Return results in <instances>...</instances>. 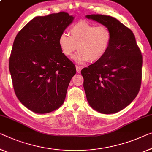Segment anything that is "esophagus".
I'll return each mask as SVG.
<instances>
[{
	"mask_svg": "<svg viewBox=\"0 0 152 152\" xmlns=\"http://www.w3.org/2000/svg\"><path fill=\"white\" fill-rule=\"evenodd\" d=\"M76 72H77V73H80V71H81V69H82V67H81L80 66H78V65H77V66H76Z\"/></svg>",
	"mask_w": 152,
	"mask_h": 152,
	"instance_id": "obj_1",
	"label": "esophagus"
}]
</instances>
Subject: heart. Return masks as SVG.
Wrapping results in <instances>:
<instances>
[{"label":"heart","mask_w":152,"mask_h":152,"mask_svg":"<svg viewBox=\"0 0 152 152\" xmlns=\"http://www.w3.org/2000/svg\"><path fill=\"white\" fill-rule=\"evenodd\" d=\"M70 36L63 33L58 37V46L62 53L83 64L87 61L96 62L102 59L109 49L112 33L106 26H96L87 21H79L69 28Z\"/></svg>","instance_id":"1"}]
</instances>
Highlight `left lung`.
I'll return each mask as SVG.
<instances>
[{
	"mask_svg": "<svg viewBox=\"0 0 152 152\" xmlns=\"http://www.w3.org/2000/svg\"><path fill=\"white\" fill-rule=\"evenodd\" d=\"M86 17L107 26L112 33L105 56L81 70L87 101L101 113H117L130 104L140 90L141 52L132 31L116 18L100 14Z\"/></svg>",
	"mask_w": 152,
	"mask_h": 152,
	"instance_id": "8db88e82",
	"label": "left lung"
}]
</instances>
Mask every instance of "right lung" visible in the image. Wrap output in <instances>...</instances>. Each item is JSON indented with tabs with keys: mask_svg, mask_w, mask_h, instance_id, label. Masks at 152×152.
Wrapping results in <instances>:
<instances>
[{
	"mask_svg": "<svg viewBox=\"0 0 152 152\" xmlns=\"http://www.w3.org/2000/svg\"><path fill=\"white\" fill-rule=\"evenodd\" d=\"M74 18L63 11L35 17L15 38L9 63L13 89L22 104L34 113H50L64 102L76 70L58 40Z\"/></svg>",
	"mask_w": 152,
	"mask_h": 152,
	"instance_id": "obj_1",
	"label": "right lung"
}]
</instances>
